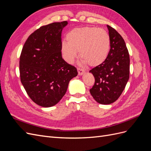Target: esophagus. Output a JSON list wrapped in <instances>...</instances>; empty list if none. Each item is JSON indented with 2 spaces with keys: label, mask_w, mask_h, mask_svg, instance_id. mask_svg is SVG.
<instances>
[{
  "label": "esophagus",
  "mask_w": 151,
  "mask_h": 151,
  "mask_svg": "<svg viewBox=\"0 0 151 151\" xmlns=\"http://www.w3.org/2000/svg\"><path fill=\"white\" fill-rule=\"evenodd\" d=\"M77 71H78V74L79 76H82L85 72V70L81 68H77Z\"/></svg>",
  "instance_id": "esophagus-1"
}]
</instances>
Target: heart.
<instances>
[{
    "instance_id": "1",
    "label": "heart",
    "mask_w": 151,
    "mask_h": 151,
    "mask_svg": "<svg viewBox=\"0 0 151 151\" xmlns=\"http://www.w3.org/2000/svg\"><path fill=\"white\" fill-rule=\"evenodd\" d=\"M67 42L61 43V52L65 60L73 63L77 52L82 62L98 66L106 60L110 50V38L107 32L94 27H84L70 30L66 35Z\"/></svg>"
}]
</instances>
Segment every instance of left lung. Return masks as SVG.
<instances>
[{
  "label": "left lung",
  "instance_id": "obj_1",
  "mask_svg": "<svg viewBox=\"0 0 151 151\" xmlns=\"http://www.w3.org/2000/svg\"><path fill=\"white\" fill-rule=\"evenodd\" d=\"M110 38V50L105 61L89 72L95 83L90 91L93 98L99 104H109L120 96L129 79L130 57L122 36L107 25Z\"/></svg>",
  "mask_w": 151,
  "mask_h": 151
}]
</instances>
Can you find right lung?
<instances>
[{
	"label": "right lung",
	"instance_id": "obj_1",
	"mask_svg": "<svg viewBox=\"0 0 151 151\" xmlns=\"http://www.w3.org/2000/svg\"><path fill=\"white\" fill-rule=\"evenodd\" d=\"M67 21L40 27L27 39L19 60L21 81L29 98L42 107L57 104L77 68L62 57V31Z\"/></svg>",
	"mask_w": 151,
	"mask_h": 151
}]
</instances>
